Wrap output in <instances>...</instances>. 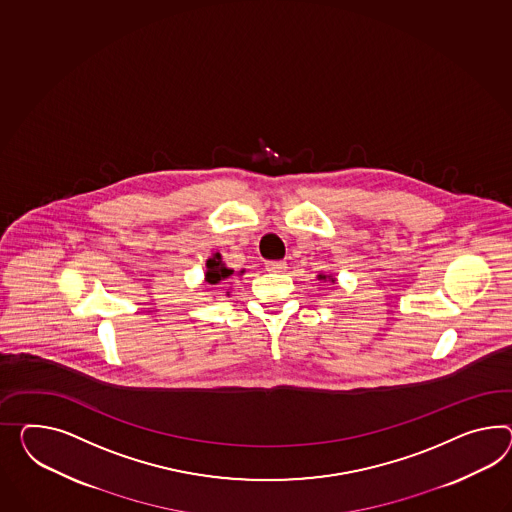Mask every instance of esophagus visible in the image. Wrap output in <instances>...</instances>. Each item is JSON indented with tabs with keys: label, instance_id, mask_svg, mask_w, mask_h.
Listing matches in <instances>:
<instances>
[{
	"label": "esophagus",
	"instance_id": "esophagus-1",
	"mask_svg": "<svg viewBox=\"0 0 512 512\" xmlns=\"http://www.w3.org/2000/svg\"><path fill=\"white\" fill-rule=\"evenodd\" d=\"M286 262H267L265 263V269L269 271V273H284L286 271Z\"/></svg>",
	"mask_w": 512,
	"mask_h": 512
}]
</instances>
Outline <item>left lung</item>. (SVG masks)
Here are the masks:
<instances>
[{"label":"left lung","instance_id":"obj_1","mask_svg":"<svg viewBox=\"0 0 512 512\" xmlns=\"http://www.w3.org/2000/svg\"><path fill=\"white\" fill-rule=\"evenodd\" d=\"M317 280H323V282H330V284H336V278L332 275H325V273H319Z\"/></svg>","mask_w":512,"mask_h":512}]
</instances>
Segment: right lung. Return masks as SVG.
<instances>
[{"label": "right lung", "instance_id": "obj_1", "mask_svg": "<svg viewBox=\"0 0 512 512\" xmlns=\"http://www.w3.org/2000/svg\"><path fill=\"white\" fill-rule=\"evenodd\" d=\"M239 273H245V271H239ZM234 276V269L226 267V263L223 262L221 254L215 252L211 254L210 258L206 260V273H204V280L206 284L210 286H219V284H230L226 280H230ZM230 293V291H226Z\"/></svg>", "mask_w": 512, "mask_h": 512}]
</instances>
